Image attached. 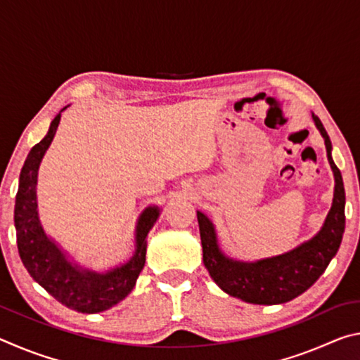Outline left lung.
<instances>
[{
  "label": "left lung",
  "mask_w": 360,
  "mask_h": 360,
  "mask_svg": "<svg viewBox=\"0 0 360 360\" xmlns=\"http://www.w3.org/2000/svg\"><path fill=\"white\" fill-rule=\"evenodd\" d=\"M313 120L324 138L335 188L332 208L321 230L311 240L275 257L254 262L236 260L222 252L214 224L205 212L197 211L203 264L225 294L254 304L285 303L311 288L337 254L345 233V186L340 169L332 158L330 138L318 115L313 114Z\"/></svg>",
  "instance_id": "8db88e82"
}]
</instances>
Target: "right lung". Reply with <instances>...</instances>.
I'll use <instances>...</instances> for the list:
<instances>
[{"instance_id": "right-lung-1", "label": "right lung", "mask_w": 360, "mask_h": 360, "mask_svg": "<svg viewBox=\"0 0 360 360\" xmlns=\"http://www.w3.org/2000/svg\"><path fill=\"white\" fill-rule=\"evenodd\" d=\"M66 108L68 106L51 122L47 135L33 146L22 167L14 208L17 248L27 271L56 300L75 311L94 314L112 308L135 288L146 262L148 235L162 210L154 205L139 214L135 227V251L124 264L106 271H95L70 260L68 252H65L41 225L36 195L42 157L56 136L60 117Z\"/></svg>"}]
</instances>
